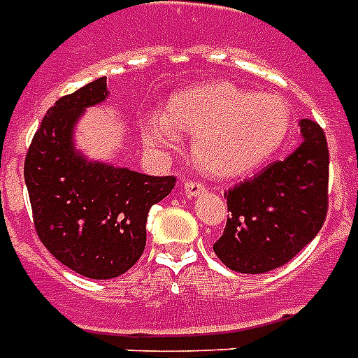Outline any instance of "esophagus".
<instances>
[{
	"instance_id": "obj_1",
	"label": "esophagus",
	"mask_w": 358,
	"mask_h": 358,
	"mask_svg": "<svg viewBox=\"0 0 358 358\" xmlns=\"http://www.w3.org/2000/svg\"><path fill=\"white\" fill-rule=\"evenodd\" d=\"M182 189H184V193H186L187 197H197L199 193L205 192V186H203L201 182H195V180H187Z\"/></svg>"
}]
</instances>
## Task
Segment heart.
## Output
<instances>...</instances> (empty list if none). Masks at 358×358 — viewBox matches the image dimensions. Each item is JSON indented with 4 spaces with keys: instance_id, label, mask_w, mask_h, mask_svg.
<instances>
[{
    "instance_id": "heart-1",
    "label": "heart",
    "mask_w": 358,
    "mask_h": 358,
    "mask_svg": "<svg viewBox=\"0 0 358 358\" xmlns=\"http://www.w3.org/2000/svg\"><path fill=\"white\" fill-rule=\"evenodd\" d=\"M288 127V106L277 94L210 81L176 92L169 112L148 113L144 136L153 145H176L180 131L193 132L195 161L216 176H237L260 166Z\"/></svg>"
}]
</instances>
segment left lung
<instances>
[{"label":"left lung","instance_id":"8db88e82","mask_svg":"<svg viewBox=\"0 0 358 358\" xmlns=\"http://www.w3.org/2000/svg\"><path fill=\"white\" fill-rule=\"evenodd\" d=\"M301 144L254 178L224 193L226 229L214 243L224 266L267 273L315 239L328 210V145L315 121L301 119Z\"/></svg>","mask_w":358,"mask_h":358}]
</instances>
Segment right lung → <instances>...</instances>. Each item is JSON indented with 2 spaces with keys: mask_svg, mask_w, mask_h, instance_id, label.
<instances>
[{
  "mask_svg": "<svg viewBox=\"0 0 358 358\" xmlns=\"http://www.w3.org/2000/svg\"><path fill=\"white\" fill-rule=\"evenodd\" d=\"M106 78L58 98L24 161L34 226L60 264L89 279H113L144 252L145 222L174 176L89 161L73 145V127L87 108L108 98Z\"/></svg>",
  "mask_w": 358,
  "mask_h": 358,
  "instance_id": "obj_1",
  "label": "right lung"
}]
</instances>
